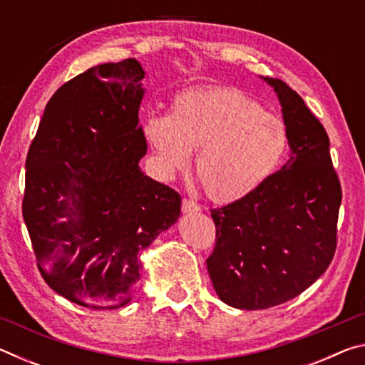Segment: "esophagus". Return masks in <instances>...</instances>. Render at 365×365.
<instances>
[{"mask_svg": "<svg viewBox=\"0 0 365 365\" xmlns=\"http://www.w3.org/2000/svg\"><path fill=\"white\" fill-rule=\"evenodd\" d=\"M200 205L197 202H195L193 200H188V197H183L182 201V212L183 214H193V212H197L200 211Z\"/></svg>", "mask_w": 365, "mask_h": 365, "instance_id": "1", "label": "esophagus"}]
</instances>
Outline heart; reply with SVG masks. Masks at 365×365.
Here are the masks:
<instances>
[{
    "instance_id": "1",
    "label": "heart",
    "mask_w": 365,
    "mask_h": 365,
    "mask_svg": "<svg viewBox=\"0 0 365 365\" xmlns=\"http://www.w3.org/2000/svg\"><path fill=\"white\" fill-rule=\"evenodd\" d=\"M143 133L165 175L183 170L196 150L195 175L209 200L235 202L257 191L285 159L283 119L230 86L178 93L169 115H150Z\"/></svg>"
}]
</instances>
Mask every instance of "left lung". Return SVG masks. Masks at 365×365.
<instances>
[{"instance_id":"1","label":"left lung","mask_w":365,"mask_h":365,"mask_svg":"<svg viewBox=\"0 0 365 365\" xmlns=\"http://www.w3.org/2000/svg\"><path fill=\"white\" fill-rule=\"evenodd\" d=\"M264 80L279 95L292 156L252 195L211 209L206 259L219 298L246 311L293 299L329 269L343 196L322 123L283 80Z\"/></svg>"}]
</instances>
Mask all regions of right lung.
I'll use <instances>...</instances> for the list:
<instances>
[{
    "instance_id": "add662e5",
    "label": "right lung",
    "mask_w": 365,
    "mask_h": 365,
    "mask_svg": "<svg viewBox=\"0 0 365 365\" xmlns=\"http://www.w3.org/2000/svg\"><path fill=\"white\" fill-rule=\"evenodd\" d=\"M143 77L130 58L69 80L48 101L26 159L22 215L43 280L98 311L132 299L140 252L180 215V195L138 168Z\"/></svg>"
}]
</instances>
